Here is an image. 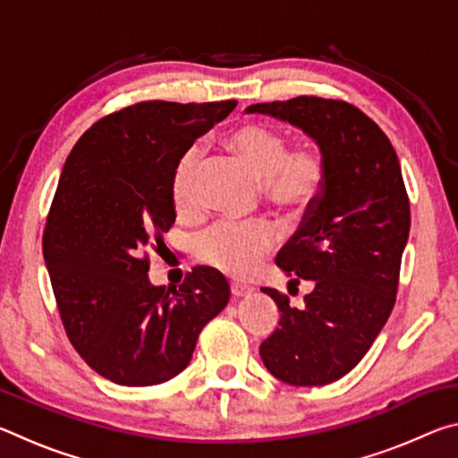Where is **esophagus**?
Masks as SVG:
<instances>
[{"mask_svg":"<svg viewBox=\"0 0 458 458\" xmlns=\"http://www.w3.org/2000/svg\"><path fill=\"white\" fill-rule=\"evenodd\" d=\"M230 293H232V297H234V299H242V297H248V294L252 293V289H250V286H246V284L232 283L230 284Z\"/></svg>","mask_w":458,"mask_h":458,"instance_id":"1","label":"esophagus"}]
</instances>
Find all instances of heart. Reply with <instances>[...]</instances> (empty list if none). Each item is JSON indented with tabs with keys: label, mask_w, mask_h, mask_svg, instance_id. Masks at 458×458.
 Here are the masks:
<instances>
[{
	"label": "heart",
	"mask_w": 458,
	"mask_h": 458,
	"mask_svg": "<svg viewBox=\"0 0 458 458\" xmlns=\"http://www.w3.org/2000/svg\"><path fill=\"white\" fill-rule=\"evenodd\" d=\"M234 151L252 175L262 183L267 199L286 214H301L315 204L325 183L321 153L311 145L289 149V139L281 131L248 123L228 137ZM201 155L191 147L172 174V201L180 214H190L198 204L196 182ZM275 230L268 224L218 222L196 240V257L232 278H244L259 260L273 250Z\"/></svg>",
	"instance_id": "b5f03b06"
}]
</instances>
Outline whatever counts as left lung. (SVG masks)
Returning a JSON list of instances; mask_svg holds the SVG:
<instances>
[{
	"label": "left lung",
	"mask_w": 458,
	"mask_h": 458,
	"mask_svg": "<svg viewBox=\"0 0 458 458\" xmlns=\"http://www.w3.org/2000/svg\"><path fill=\"white\" fill-rule=\"evenodd\" d=\"M246 113L291 123L317 143L325 183L276 265L289 284L311 281L305 307L260 289L281 321L260 344V358L291 386H325L368 353L396 303L402 252L410 234V201L398 155L368 114L344 100L297 97L250 105Z\"/></svg>",
	"instance_id": "left-lung-1"
}]
</instances>
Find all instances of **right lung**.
<instances>
[{"label":"right lung","mask_w":458,"mask_h":458,"mask_svg":"<svg viewBox=\"0 0 458 458\" xmlns=\"http://www.w3.org/2000/svg\"><path fill=\"white\" fill-rule=\"evenodd\" d=\"M224 103L147 100L108 114L68 155L46 220L44 260L66 335L121 386H155L188 368L230 286L198 267L175 289L151 284L145 250L174 226L172 174L198 137L234 111Z\"/></svg>","instance_id":"add662e5"}]
</instances>
